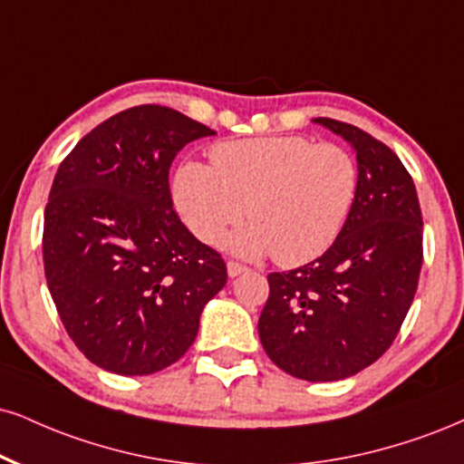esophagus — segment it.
Masks as SVG:
<instances>
[{"instance_id": "esophagus-1", "label": "esophagus", "mask_w": 464, "mask_h": 464, "mask_svg": "<svg viewBox=\"0 0 464 464\" xmlns=\"http://www.w3.org/2000/svg\"><path fill=\"white\" fill-rule=\"evenodd\" d=\"M245 271H247V266L238 265V262H227V276L230 277H238Z\"/></svg>"}]
</instances>
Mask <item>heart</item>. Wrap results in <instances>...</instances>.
I'll return each mask as SVG.
<instances>
[{"label": "heart", "mask_w": 464, "mask_h": 464, "mask_svg": "<svg viewBox=\"0 0 464 464\" xmlns=\"http://www.w3.org/2000/svg\"><path fill=\"white\" fill-rule=\"evenodd\" d=\"M210 163L180 165L171 185L176 210L208 245L247 217L227 238L243 258L273 254L282 266L307 265L335 243L357 198L353 154L301 135L219 141Z\"/></svg>", "instance_id": "b5f03b06"}]
</instances>
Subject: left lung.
<instances>
[{
	"label": "left lung",
	"instance_id": "1",
	"mask_svg": "<svg viewBox=\"0 0 464 464\" xmlns=\"http://www.w3.org/2000/svg\"><path fill=\"white\" fill-rule=\"evenodd\" d=\"M314 122L353 146L357 198L320 258L268 276L258 334L277 368L327 382L368 368L396 340L420 282L424 221L413 179L392 148L353 124Z\"/></svg>",
	"mask_w": 464,
	"mask_h": 464
}]
</instances>
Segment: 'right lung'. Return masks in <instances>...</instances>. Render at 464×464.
<instances>
[{
	"mask_svg": "<svg viewBox=\"0 0 464 464\" xmlns=\"http://www.w3.org/2000/svg\"><path fill=\"white\" fill-rule=\"evenodd\" d=\"M215 135L161 105L111 116L60 163L44 208L43 258L62 323L90 362L122 376L176 363L226 262L176 215L169 165Z\"/></svg>",
	"mask_w": 464,
	"mask_h": 464,
	"instance_id": "obj_1",
	"label": "right lung"
}]
</instances>
